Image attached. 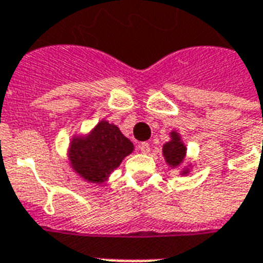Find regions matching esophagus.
I'll return each mask as SVG.
<instances>
[{
	"mask_svg": "<svg viewBox=\"0 0 263 263\" xmlns=\"http://www.w3.org/2000/svg\"><path fill=\"white\" fill-rule=\"evenodd\" d=\"M138 150H139L140 153H143V154H147V153L150 152V144H148L147 142H142V143L138 144Z\"/></svg>",
	"mask_w": 263,
	"mask_h": 263,
	"instance_id": "obj_1",
	"label": "esophagus"
}]
</instances>
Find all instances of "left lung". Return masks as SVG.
Segmentation results:
<instances>
[{"label":"left lung","instance_id":"left-lung-1","mask_svg":"<svg viewBox=\"0 0 263 263\" xmlns=\"http://www.w3.org/2000/svg\"><path fill=\"white\" fill-rule=\"evenodd\" d=\"M162 156H164L166 164L172 169L181 168L185 161V156H187V147L181 140V136L177 131L171 132V140L166 142L162 147ZM190 168L191 165H187L181 168L180 175H188L190 173Z\"/></svg>","mask_w":263,"mask_h":263}]
</instances>
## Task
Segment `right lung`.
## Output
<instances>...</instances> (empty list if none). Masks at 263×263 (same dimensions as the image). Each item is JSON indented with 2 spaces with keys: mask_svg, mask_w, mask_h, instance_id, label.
I'll return each instance as SVG.
<instances>
[{
  "mask_svg": "<svg viewBox=\"0 0 263 263\" xmlns=\"http://www.w3.org/2000/svg\"><path fill=\"white\" fill-rule=\"evenodd\" d=\"M132 152L134 144L120 128L102 120L86 135L72 136L68 160L82 179L88 183L102 184Z\"/></svg>",
  "mask_w": 263,
  "mask_h": 263,
  "instance_id": "right-lung-1",
  "label": "right lung"
}]
</instances>
